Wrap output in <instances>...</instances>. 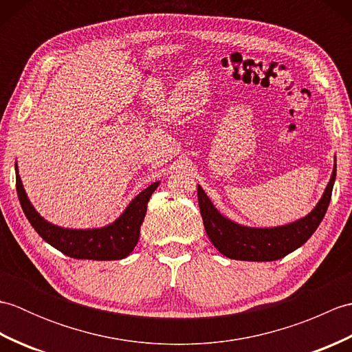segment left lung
I'll list each match as a JSON object with an SVG mask.
<instances>
[{
	"instance_id": "8db88e82",
	"label": "left lung",
	"mask_w": 352,
	"mask_h": 352,
	"mask_svg": "<svg viewBox=\"0 0 352 352\" xmlns=\"http://www.w3.org/2000/svg\"><path fill=\"white\" fill-rule=\"evenodd\" d=\"M336 180V157L330 182L315 208L304 218L280 227H246L219 213L198 184V204L206 233L222 256L245 261H274L309 241L324 219Z\"/></svg>"
}]
</instances>
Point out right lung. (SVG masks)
<instances>
[{
  "label": "right lung",
  "instance_id": "obj_1",
  "mask_svg": "<svg viewBox=\"0 0 352 352\" xmlns=\"http://www.w3.org/2000/svg\"><path fill=\"white\" fill-rule=\"evenodd\" d=\"M14 172H16V190L21 207L37 234L65 256L85 260H121L130 256L139 241L148 201L160 184V182H155L142 190L130 201L121 216L109 226L77 230L58 227L42 218L27 197L19 177L18 163H14Z\"/></svg>",
  "mask_w": 352,
  "mask_h": 352
}]
</instances>
